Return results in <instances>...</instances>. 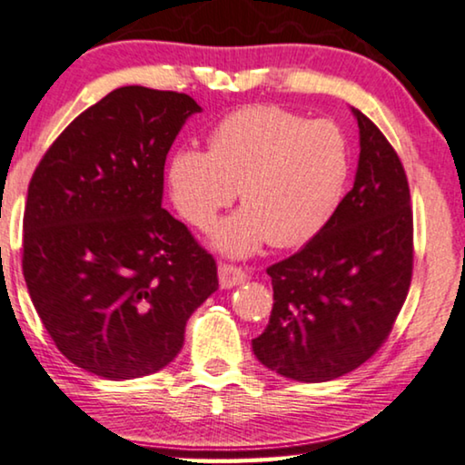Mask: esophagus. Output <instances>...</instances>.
<instances>
[{
  "label": "esophagus",
  "instance_id": "34e87169",
  "mask_svg": "<svg viewBox=\"0 0 465 465\" xmlns=\"http://www.w3.org/2000/svg\"><path fill=\"white\" fill-rule=\"evenodd\" d=\"M248 280V273L242 267L221 263L219 265V284L221 289H233V286L244 284Z\"/></svg>",
  "mask_w": 465,
  "mask_h": 465
}]
</instances>
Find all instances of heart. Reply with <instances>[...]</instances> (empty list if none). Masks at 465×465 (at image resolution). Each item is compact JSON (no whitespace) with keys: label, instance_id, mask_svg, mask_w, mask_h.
Listing matches in <instances>:
<instances>
[{"label":"heart","instance_id":"b5f03b06","mask_svg":"<svg viewBox=\"0 0 465 465\" xmlns=\"http://www.w3.org/2000/svg\"><path fill=\"white\" fill-rule=\"evenodd\" d=\"M350 168L337 124L251 104L214 124L208 153L174 149L164 181L174 211L195 230L211 227L240 192L244 208L221 221L211 242L230 257H248L265 242L295 248L316 238L339 211Z\"/></svg>","mask_w":465,"mask_h":465}]
</instances>
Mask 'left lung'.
<instances>
[{
	"mask_svg": "<svg viewBox=\"0 0 465 465\" xmlns=\"http://www.w3.org/2000/svg\"><path fill=\"white\" fill-rule=\"evenodd\" d=\"M361 134L354 187L331 223L292 257L267 267L270 324L252 351L303 383L331 381L381 348L413 273V213L404 168L375 124L351 107Z\"/></svg>",
	"mask_w": 465,
	"mask_h": 465,
	"instance_id": "8db88e82",
	"label": "left lung"
}]
</instances>
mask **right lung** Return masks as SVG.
I'll return each mask as SVG.
<instances>
[{
    "instance_id": "right-lung-1",
    "label": "right lung",
    "mask_w": 465,
    "mask_h": 465,
    "mask_svg": "<svg viewBox=\"0 0 465 465\" xmlns=\"http://www.w3.org/2000/svg\"><path fill=\"white\" fill-rule=\"evenodd\" d=\"M192 96L122 86L84 111L35 168L23 273L56 348L111 381L174 361L192 313L219 289L217 263L162 208Z\"/></svg>"
}]
</instances>
